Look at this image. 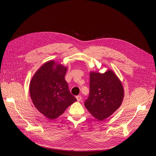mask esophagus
Here are the masks:
<instances>
[{"instance_id": "obj_1", "label": "esophagus", "mask_w": 156, "mask_h": 156, "mask_svg": "<svg viewBox=\"0 0 156 156\" xmlns=\"http://www.w3.org/2000/svg\"><path fill=\"white\" fill-rule=\"evenodd\" d=\"M76 99H77V101H80L81 100V96H76Z\"/></svg>"}]
</instances>
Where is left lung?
Wrapping results in <instances>:
<instances>
[{"label": "left lung", "mask_w": 156, "mask_h": 156, "mask_svg": "<svg viewBox=\"0 0 156 156\" xmlns=\"http://www.w3.org/2000/svg\"><path fill=\"white\" fill-rule=\"evenodd\" d=\"M90 95L84 105L99 121L112 115L120 107L124 98L121 81L110 69L104 73L91 72Z\"/></svg>", "instance_id": "left-lung-1"}]
</instances>
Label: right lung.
Returning a JSON list of instances; mask_svg holds the SVG:
<instances>
[{"instance_id": "obj_1", "label": "right lung", "mask_w": 156, "mask_h": 156, "mask_svg": "<svg viewBox=\"0 0 156 156\" xmlns=\"http://www.w3.org/2000/svg\"><path fill=\"white\" fill-rule=\"evenodd\" d=\"M66 70V66L50 60L41 66L30 81L32 102L39 112L49 120L58 117L76 101L65 80Z\"/></svg>"}]
</instances>
